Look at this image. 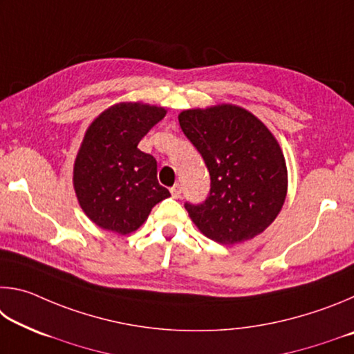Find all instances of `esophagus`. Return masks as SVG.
<instances>
[{
    "mask_svg": "<svg viewBox=\"0 0 354 354\" xmlns=\"http://www.w3.org/2000/svg\"><path fill=\"white\" fill-rule=\"evenodd\" d=\"M170 192H171V196H173V198H181V185H179V184H175V185H173V187L170 189Z\"/></svg>",
    "mask_w": 354,
    "mask_h": 354,
    "instance_id": "esophagus-1",
    "label": "esophagus"
}]
</instances>
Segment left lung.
Masks as SVG:
<instances>
[{"mask_svg": "<svg viewBox=\"0 0 354 354\" xmlns=\"http://www.w3.org/2000/svg\"><path fill=\"white\" fill-rule=\"evenodd\" d=\"M178 120L211 176L206 200L184 205L194 223L221 245L261 234L277 218L287 190L286 160L273 134L231 104L184 111Z\"/></svg>", "mask_w": 354, "mask_h": 354, "instance_id": "obj_1", "label": "left lung"}]
</instances>
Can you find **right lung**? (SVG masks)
Instances as JSON below:
<instances>
[{"label": "right lung", "mask_w": 354, "mask_h": 354, "mask_svg": "<svg viewBox=\"0 0 354 354\" xmlns=\"http://www.w3.org/2000/svg\"><path fill=\"white\" fill-rule=\"evenodd\" d=\"M165 109L122 103L88 127L76 156L73 183L82 211L95 225L129 234L170 192L158 181V162L137 145Z\"/></svg>", "instance_id": "add662e5"}]
</instances>
